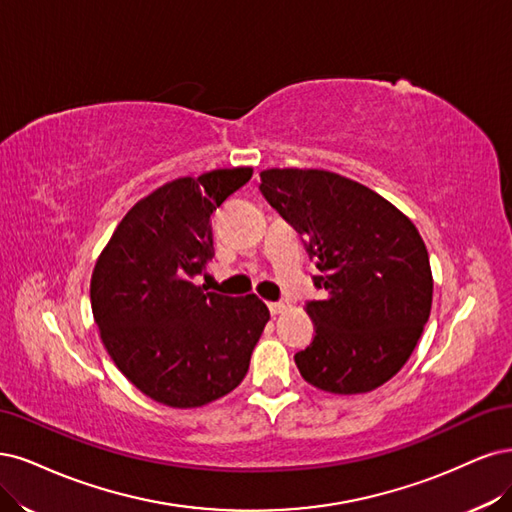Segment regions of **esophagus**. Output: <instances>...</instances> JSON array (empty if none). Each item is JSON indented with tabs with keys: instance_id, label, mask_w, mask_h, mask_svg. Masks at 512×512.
Masks as SVG:
<instances>
[{
	"instance_id": "obj_1",
	"label": "esophagus",
	"mask_w": 512,
	"mask_h": 512,
	"mask_svg": "<svg viewBox=\"0 0 512 512\" xmlns=\"http://www.w3.org/2000/svg\"><path fill=\"white\" fill-rule=\"evenodd\" d=\"M268 308H270L272 315L276 317V315H280V312H285V310H287V304H285V302H270V304H268Z\"/></svg>"
}]
</instances>
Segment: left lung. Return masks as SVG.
<instances>
[{
  "label": "left lung",
  "instance_id": "left-lung-1",
  "mask_svg": "<svg viewBox=\"0 0 512 512\" xmlns=\"http://www.w3.org/2000/svg\"><path fill=\"white\" fill-rule=\"evenodd\" d=\"M261 193L304 236L327 298L306 304L315 336L295 353L306 383L368 393L402 370L430 319L425 242L402 210L357 180L317 168H270Z\"/></svg>",
  "mask_w": 512,
  "mask_h": 512
}]
</instances>
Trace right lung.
<instances>
[{
  "label": "right lung",
  "instance_id": "1",
  "mask_svg": "<svg viewBox=\"0 0 512 512\" xmlns=\"http://www.w3.org/2000/svg\"><path fill=\"white\" fill-rule=\"evenodd\" d=\"M253 168L168 180L129 208L91 274L100 336L127 381L170 408H200L234 391L270 321L255 293H204L191 276L212 259L214 210Z\"/></svg>",
  "mask_w": 512,
  "mask_h": 512
}]
</instances>
